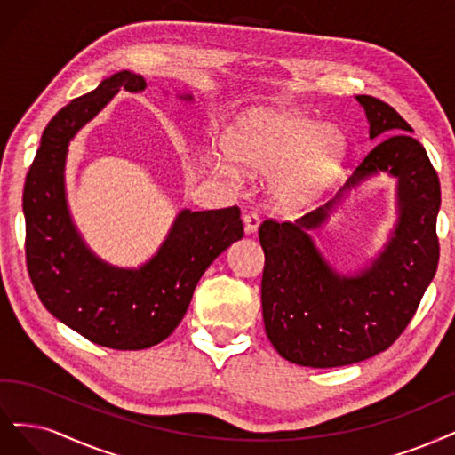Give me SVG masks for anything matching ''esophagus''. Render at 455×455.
Masks as SVG:
<instances>
[{
  "label": "esophagus",
  "mask_w": 455,
  "mask_h": 455,
  "mask_svg": "<svg viewBox=\"0 0 455 455\" xmlns=\"http://www.w3.org/2000/svg\"><path fill=\"white\" fill-rule=\"evenodd\" d=\"M259 223H260V217L253 212H249L243 215V228H245V234H253L257 228H259Z\"/></svg>",
  "instance_id": "34e87169"
}]
</instances>
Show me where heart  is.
<instances>
[{
    "label": "heart",
    "instance_id": "heart-1",
    "mask_svg": "<svg viewBox=\"0 0 455 455\" xmlns=\"http://www.w3.org/2000/svg\"><path fill=\"white\" fill-rule=\"evenodd\" d=\"M342 151L344 141L332 128L295 113L255 109L242 116L212 164L232 181L242 175L240 165L272 172L270 193L277 206L300 210L332 183Z\"/></svg>",
    "mask_w": 455,
    "mask_h": 455
}]
</instances>
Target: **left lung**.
<instances>
[{
  "instance_id": "left-lung-1",
  "label": "left lung",
  "mask_w": 455,
  "mask_h": 455,
  "mask_svg": "<svg viewBox=\"0 0 455 455\" xmlns=\"http://www.w3.org/2000/svg\"><path fill=\"white\" fill-rule=\"evenodd\" d=\"M355 100L371 124V140L382 141L325 206L295 223L267 219L259 227L267 336L283 359L312 369L359 363L387 349L414 317L438 265L441 183L427 153L386 101L366 94ZM379 171L398 180L400 221L371 267L336 273L307 232L326 220L347 189Z\"/></svg>"
}]
</instances>
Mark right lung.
<instances>
[{"mask_svg":"<svg viewBox=\"0 0 455 455\" xmlns=\"http://www.w3.org/2000/svg\"><path fill=\"white\" fill-rule=\"evenodd\" d=\"M145 86L141 76L124 69L58 111L43 130L22 196L26 265L39 300L86 340L111 349H145L168 339L202 274L243 236L240 210L232 206L181 210L156 255L140 268L111 267L81 240L66 202L68 145L121 89Z\"/></svg>","mask_w":455,"mask_h":455,"instance_id":"add662e5","label":"right lung"}]
</instances>
